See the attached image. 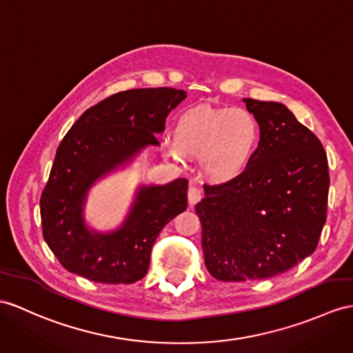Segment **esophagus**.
I'll return each instance as SVG.
<instances>
[{"label":"esophagus","instance_id":"1","mask_svg":"<svg viewBox=\"0 0 353 353\" xmlns=\"http://www.w3.org/2000/svg\"><path fill=\"white\" fill-rule=\"evenodd\" d=\"M187 196H188V202H190V205H196L197 202L202 199L203 192H202V188H199V187L190 185V187H188Z\"/></svg>","mask_w":353,"mask_h":353}]
</instances>
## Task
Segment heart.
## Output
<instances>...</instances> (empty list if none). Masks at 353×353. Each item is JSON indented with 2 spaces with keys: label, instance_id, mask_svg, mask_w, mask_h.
I'll return each mask as SVG.
<instances>
[{
  "label": "heart",
  "instance_id": "1",
  "mask_svg": "<svg viewBox=\"0 0 353 353\" xmlns=\"http://www.w3.org/2000/svg\"><path fill=\"white\" fill-rule=\"evenodd\" d=\"M259 142L261 125L250 110L201 105L176 118L174 142H165L163 148L175 160L184 154H199L205 174L225 181L248 168Z\"/></svg>",
  "mask_w": 353,
  "mask_h": 353
}]
</instances>
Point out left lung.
I'll use <instances>...</instances> for the list:
<instances>
[{
  "mask_svg": "<svg viewBox=\"0 0 353 353\" xmlns=\"http://www.w3.org/2000/svg\"><path fill=\"white\" fill-rule=\"evenodd\" d=\"M261 125L248 168L203 185L194 206L206 270L221 281L274 277L310 256L326 220L330 174L321 141L281 103L243 99Z\"/></svg>",
  "mask_w": 353,
  "mask_h": 353,
  "instance_id": "left-lung-1",
  "label": "left lung"
}]
</instances>
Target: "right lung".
Here are the masks:
<instances>
[{"instance_id": "right-lung-1", "label": "right lung", "mask_w": 353, "mask_h": 353, "mask_svg": "<svg viewBox=\"0 0 353 353\" xmlns=\"http://www.w3.org/2000/svg\"><path fill=\"white\" fill-rule=\"evenodd\" d=\"M185 97L174 88L117 92L85 110L67 132L40 197L43 236L67 271L109 285L145 277L160 230L187 208V179L137 187L121 226L109 232L88 228L85 203L101 178L157 147L156 134Z\"/></svg>"}]
</instances>
